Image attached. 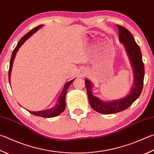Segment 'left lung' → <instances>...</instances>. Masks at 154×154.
Here are the masks:
<instances>
[{"label": "left lung", "mask_w": 154, "mask_h": 154, "mask_svg": "<svg viewBox=\"0 0 154 154\" xmlns=\"http://www.w3.org/2000/svg\"><path fill=\"white\" fill-rule=\"evenodd\" d=\"M119 32V41L123 44L133 71V83L130 91L124 97L110 101H104L92 94L93 84L90 80L85 79L88 99L91 107L97 112L110 114L126 110L138 98L142 91L144 79V64L139 46L129 31L124 27L117 26Z\"/></svg>", "instance_id": "left-lung-1"}]
</instances>
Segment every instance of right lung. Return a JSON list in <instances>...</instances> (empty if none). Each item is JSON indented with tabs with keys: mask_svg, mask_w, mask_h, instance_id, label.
I'll list each match as a JSON object with an SVG mask.
<instances>
[{
	"mask_svg": "<svg viewBox=\"0 0 154 154\" xmlns=\"http://www.w3.org/2000/svg\"><path fill=\"white\" fill-rule=\"evenodd\" d=\"M43 26V25H40V26H38V27H35L34 29H33L29 32L27 34L25 35L23 38H22L17 44V45L15 47V48L14 49L13 52L12 53V56H11V60H10V66H9V81L11 85V82H10V79H11V70H12L13 67V60L15 59V57L16 56L17 52L19 50V48L23 45V43L26 42L27 39H29L31 36H32L33 33H35L37 31L40 29ZM74 79H72L70 82H66L65 83V86H64V88L63 89L62 92H61L60 95L58 97V98L57 100V102L56 103L55 105L53 106V107L48 108V109H46V110H43L41 111H37V112H33V111H29L28 110L30 113H32L33 115L38 116H41V117H44V118H53V117H55L58 115H59L60 114H61L65 110V107H66V104H65V97H66V92H67V89L69 88V85L71 84V83L73 82Z\"/></svg>",
	"mask_w": 154,
	"mask_h": 154,
	"instance_id": "add662e5",
	"label": "right lung"
}]
</instances>
